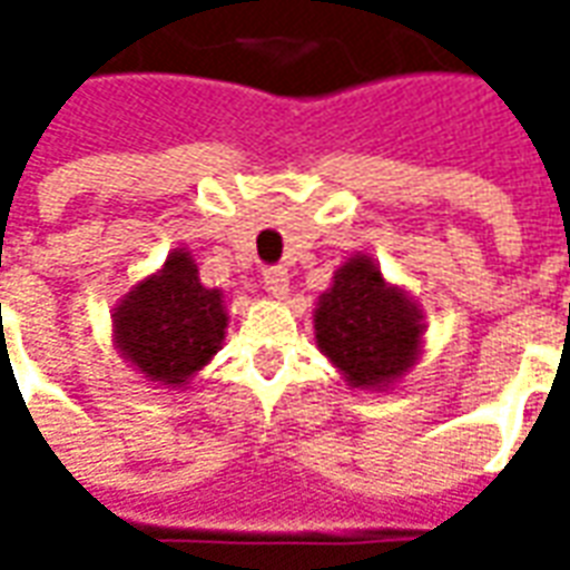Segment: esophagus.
Listing matches in <instances>:
<instances>
[{
    "label": "esophagus",
    "instance_id": "obj_1",
    "mask_svg": "<svg viewBox=\"0 0 570 570\" xmlns=\"http://www.w3.org/2000/svg\"><path fill=\"white\" fill-rule=\"evenodd\" d=\"M262 284H265V289L274 298H284L289 293V274H286L284 265H272V268H265V274H262Z\"/></svg>",
    "mask_w": 570,
    "mask_h": 570
}]
</instances>
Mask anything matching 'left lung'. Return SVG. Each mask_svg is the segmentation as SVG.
I'll return each mask as SVG.
<instances>
[{"mask_svg": "<svg viewBox=\"0 0 570 570\" xmlns=\"http://www.w3.org/2000/svg\"><path fill=\"white\" fill-rule=\"evenodd\" d=\"M314 338L351 387L387 391L419 360L424 314L403 286L384 281L370 253H354L317 298Z\"/></svg>", "mask_w": 570, "mask_h": 570, "instance_id": "obj_1", "label": "left lung"}]
</instances>
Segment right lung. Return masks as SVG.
<instances>
[{"label": "right lung", "mask_w": 570, "mask_h": 570, "mask_svg": "<svg viewBox=\"0 0 570 570\" xmlns=\"http://www.w3.org/2000/svg\"><path fill=\"white\" fill-rule=\"evenodd\" d=\"M228 311L223 289L204 286L186 247L112 308V345L151 384L186 387L223 347Z\"/></svg>", "instance_id": "right-lung-1"}]
</instances>
